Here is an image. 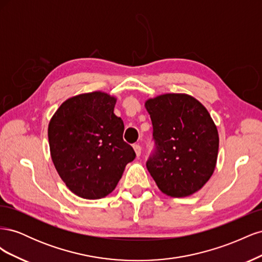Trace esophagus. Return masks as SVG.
<instances>
[{
	"label": "esophagus",
	"instance_id": "1",
	"mask_svg": "<svg viewBox=\"0 0 262 262\" xmlns=\"http://www.w3.org/2000/svg\"><path fill=\"white\" fill-rule=\"evenodd\" d=\"M133 148H134V152H136L137 156H138V157H140V155H141V152H142L141 145H139V144H134V145H133Z\"/></svg>",
	"mask_w": 262,
	"mask_h": 262
}]
</instances>
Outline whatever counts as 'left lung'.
I'll return each mask as SVG.
<instances>
[{"instance_id":"1","label":"left lung","mask_w":262,"mask_h":262,"mask_svg":"<svg viewBox=\"0 0 262 262\" xmlns=\"http://www.w3.org/2000/svg\"><path fill=\"white\" fill-rule=\"evenodd\" d=\"M153 124L154 149L146 168L161 191L187 196L200 190L215 169L219 133L205 107L186 94H165L145 102Z\"/></svg>"}]
</instances>
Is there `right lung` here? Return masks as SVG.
Wrapping results in <instances>:
<instances>
[{
  "label": "right lung",
  "instance_id": "obj_1",
  "mask_svg": "<svg viewBox=\"0 0 262 262\" xmlns=\"http://www.w3.org/2000/svg\"><path fill=\"white\" fill-rule=\"evenodd\" d=\"M116 98L101 92L77 95L60 106L49 123L51 158L76 195L100 199L116 188L125 165L136 158L123 141L124 124L114 114Z\"/></svg>",
  "mask_w": 262,
  "mask_h": 262
}]
</instances>
